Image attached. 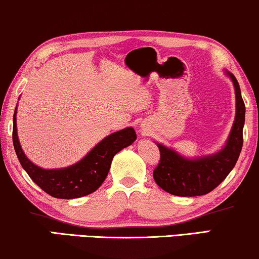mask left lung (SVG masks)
<instances>
[{
  "mask_svg": "<svg viewBox=\"0 0 259 259\" xmlns=\"http://www.w3.org/2000/svg\"><path fill=\"white\" fill-rule=\"evenodd\" d=\"M228 74L236 91V118L228 143L215 154L193 160L158 144L160 160L154 168L153 178L166 192L179 197L203 196L214 190L235 167L243 147L245 105L238 81L231 73Z\"/></svg>",
  "mask_w": 259,
  "mask_h": 259,
  "instance_id": "8db88e82",
  "label": "left lung"
}]
</instances>
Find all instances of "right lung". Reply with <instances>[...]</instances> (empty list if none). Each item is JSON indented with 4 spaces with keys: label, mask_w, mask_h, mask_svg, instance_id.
<instances>
[{
    "label": "right lung",
    "mask_w": 259,
    "mask_h": 259,
    "mask_svg": "<svg viewBox=\"0 0 259 259\" xmlns=\"http://www.w3.org/2000/svg\"><path fill=\"white\" fill-rule=\"evenodd\" d=\"M137 139L132 127L121 130L100 141L75 165L66 168L45 169L34 165L21 148L16 130V111L13 118V143L24 171L46 193L60 199H74L97 191L105 182L114 155Z\"/></svg>",
    "instance_id": "right-lung-1"
}]
</instances>
